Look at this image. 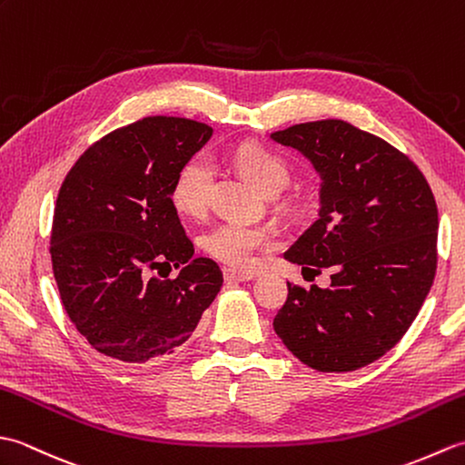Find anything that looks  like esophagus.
<instances>
[{"instance_id": "esophagus-1", "label": "esophagus", "mask_w": 465, "mask_h": 465, "mask_svg": "<svg viewBox=\"0 0 465 465\" xmlns=\"http://www.w3.org/2000/svg\"><path fill=\"white\" fill-rule=\"evenodd\" d=\"M223 278H225V282H250V280H253V273L225 268L223 270Z\"/></svg>"}]
</instances>
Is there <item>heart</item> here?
I'll use <instances>...</instances> for the list:
<instances>
[{"instance_id": "1", "label": "heart", "mask_w": 465, "mask_h": 465, "mask_svg": "<svg viewBox=\"0 0 465 465\" xmlns=\"http://www.w3.org/2000/svg\"><path fill=\"white\" fill-rule=\"evenodd\" d=\"M238 170L258 187L275 197L290 183V167L283 157L258 143L242 145L233 157ZM215 177V165L210 155L195 153L175 173L172 185V203L180 213L200 215L205 212ZM272 245V235L262 227L243 223H222L203 238L205 252L230 268H248L255 253Z\"/></svg>"}]
</instances>
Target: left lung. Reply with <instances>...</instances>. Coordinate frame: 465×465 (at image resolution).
Segmentation results:
<instances>
[{"instance_id": "left-lung-1", "label": "left lung", "mask_w": 465, "mask_h": 465, "mask_svg": "<svg viewBox=\"0 0 465 465\" xmlns=\"http://www.w3.org/2000/svg\"><path fill=\"white\" fill-rule=\"evenodd\" d=\"M272 140L320 175V213L283 258L303 278L330 268L328 290L288 282L273 330L318 371L360 370L396 345L421 308L438 263V205L408 155L348 122L292 125Z\"/></svg>"}]
</instances>
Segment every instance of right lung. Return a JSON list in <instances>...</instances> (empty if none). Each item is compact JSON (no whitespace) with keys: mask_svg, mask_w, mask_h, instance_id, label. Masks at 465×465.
<instances>
[{"mask_svg":"<svg viewBox=\"0 0 465 465\" xmlns=\"http://www.w3.org/2000/svg\"><path fill=\"white\" fill-rule=\"evenodd\" d=\"M212 134L185 117H143L87 147L59 187L54 278L69 320L104 355L125 363L172 355L222 290L220 265L193 258L172 203L175 173ZM162 267L181 275L167 281Z\"/></svg>","mask_w":465,"mask_h":465,"instance_id":"obj_1","label":"right lung"}]
</instances>
